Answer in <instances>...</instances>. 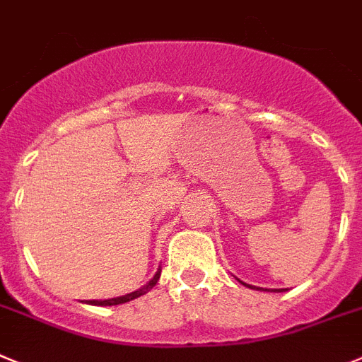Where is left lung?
Returning a JSON list of instances; mask_svg holds the SVG:
<instances>
[{
	"mask_svg": "<svg viewBox=\"0 0 362 362\" xmlns=\"http://www.w3.org/2000/svg\"><path fill=\"white\" fill-rule=\"evenodd\" d=\"M240 284L247 286V288H251V290H260V291H284V290H262V288H257V286H251V284H246V282H242V281H240Z\"/></svg>",
	"mask_w": 362,
	"mask_h": 362,
	"instance_id": "1",
	"label": "left lung"
}]
</instances>
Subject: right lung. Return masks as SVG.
Listing matches in <instances>:
<instances>
[{
  "mask_svg": "<svg viewBox=\"0 0 362 362\" xmlns=\"http://www.w3.org/2000/svg\"><path fill=\"white\" fill-rule=\"evenodd\" d=\"M160 273H162V269L158 268V272L155 273V276L151 279L149 282H147L146 286H142L140 290L136 291H131V293L127 295H122V297H115V298H105V300H87V304H90V306H116V304H124V303H129V300H133V298H138L140 295H146L147 291H151L153 288H155V284L158 282L160 279Z\"/></svg>",
  "mask_w": 362,
  "mask_h": 362,
  "instance_id": "obj_1",
  "label": "right lung"
}]
</instances>
